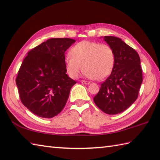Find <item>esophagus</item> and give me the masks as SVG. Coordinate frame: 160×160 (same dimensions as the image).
I'll return each mask as SVG.
<instances>
[{"label":"esophagus","instance_id":"1","mask_svg":"<svg viewBox=\"0 0 160 160\" xmlns=\"http://www.w3.org/2000/svg\"><path fill=\"white\" fill-rule=\"evenodd\" d=\"M81 83H83V84H85V85H88V84L90 83V82H89V81H85V80H82V81H81Z\"/></svg>","mask_w":160,"mask_h":160}]
</instances>
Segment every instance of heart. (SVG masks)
<instances>
[{
	"label": "heart",
	"instance_id": "obj_1",
	"mask_svg": "<svg viewBox=\"0 0 160 160\" xmlns=\"http://www.w3.org/2000/svg\"><path fill=\"white\" fill-rule=\"evenodd\" d=\"M115 54L112 47L100 42L83 41L78 42L66 57L65 66L69 75L77 78L83 68L85 75L102 80L110 75L114 67ZM83 67H82V65Z\"/></svg>",
	"mask_w": 160,
	"mask_h": 160
}]
</instances>
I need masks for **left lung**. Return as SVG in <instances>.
<instances>
[{"label": "left lung", "mask_w": 160, "mask_h": 160, "mask_svg": "<svg viewBox=\"0 0 160 160\" xmlns=\"http://www.w3.org/2000/svg\"><path fill=\"white\" fill-rule=\"evenodd\" d=\"M104 41L113 49L115 62L93 101L105 113L116 115L126 110L138 98L142 81L141 59L138 53L121 38L106 36Z\"/></svg>", "instance_id": "left-lung-1"}]
</instances>
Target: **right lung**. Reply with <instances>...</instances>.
I'll return each mask as SVG.
<instances>
[{
	"instance_id": "obj_1",
	"label": "right lung",
	"mask_w": 160,
	"mask_h": 160,
	"mask_svg": "<svg viewBox=\"0 0 160 160\" xmlns=\"http://www.w3.org/2000/svg\"><path fill=\"white\" fill-rule=\"evenodd\" d=\"M75 39L50 38L31 49L16 77L21 102L40 118H52L65 107L76 83L66 74L64 53Z\"/></svg>"
}]
</instances>
